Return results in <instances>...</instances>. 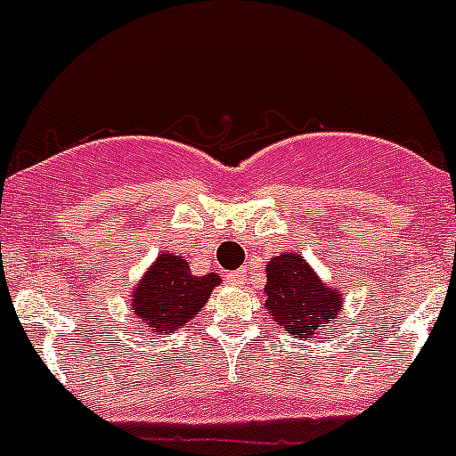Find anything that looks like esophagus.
<instances>
[{
    "instance_id": "obj_1",
    "label": "esophagus",
    "mask_w": 456,
    "mask_h": 456,
    "mask_svg": "<svg viewBox=\"0 0 456 456\" xmlns=\"http://www.w3.org/2000/svg\"><path fill=\"white\" fill-rule=\"evenodd\" d=\"M228 282H232V285H244V282H246V269L232 271V273L228 275Z\"/></svg>"
}]
</instances>
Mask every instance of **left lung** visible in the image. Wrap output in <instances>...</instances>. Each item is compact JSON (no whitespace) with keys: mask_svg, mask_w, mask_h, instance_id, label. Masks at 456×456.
<instances>
[{"mask_svg":"<svg viewBox=\"0 0 456 456\" xmlns=\"http://www.w3.org/2000/svg\"><path fill=\"white\" fill-rule=\"evenodd\" d=\"M265 291L266 310L275 323L307 341L337 319L344 303L339 291L325 287L310 265L294 253L273 257L266 265Z\"/></svg>","mask_w":456,"mask_h":456,"instance_id":"left-lung-1","label":"left lung"}]
</instances>
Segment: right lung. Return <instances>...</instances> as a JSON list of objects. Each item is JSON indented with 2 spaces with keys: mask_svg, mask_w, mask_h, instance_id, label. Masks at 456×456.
I'll use <instances>...</instances> for the list:
<instances>
[{
  "mask_svg": "<svg viewBox=\"0 0 456 456\" xmlns=\"http://www.w3.org/2000/svg\"><path fill=\"white\" fill-rule=\"evenodd\" d=\"M216 285V273L191 275L185 260L167 253L158 257L133 291V312L153 332H174L194 319Z\"/></svg>",
  "mask_w": 456,
  "mask_h": 456,
  "instance_id": "obj_1",
  "label": "right lung"
}]
</instances>
